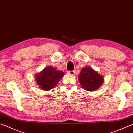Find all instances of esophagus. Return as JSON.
Masks as SVG:
<instances>
[{
    "instance_id": "1",
    "label": "esophagus",
    "mask_w": 133,
    "mask_h": 133,
    "mask_svg": "<svg viewBox=\"0 0 133 133\" xmlns=\"http://www.w3.org/2000/svg\"><path fill=\"white\" fill-rule=\"evenodd\" d=\"M67 73H68L69 75H74V74H75V71H67Z\"/></svg>"
}]
</instances>
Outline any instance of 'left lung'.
Instances as JSON below:
<instances>
[{
  "label": "left lung",
  "instance_id": "1",
  "mask_svg": "<svg viewBox=\"0 0 133 133\" xmlns=\"http://www.w3.org/2000/svg\"><path fill=\"white\" fill-rule=\"evenodd\" d=\"M78 80L82 87L88 91L97 90L104 81L103 76L88 66L82 68Z\"/></svg>",
  "mask_w": 133,
  "mask_h": 133
}]
</instances>
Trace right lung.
<instances>
[{
    "label": "right lung",
    "mask_w": 133,
    "mask_h": 133,
    "mask_svg": "<svg viewBox=\"0 0 133 133\" xmlns=\"http://www.w3.org/2000/svg\"><path fill=\"white\" fill-rule=\"evenodd\" d=\"M64 75V72L57 71L52 66H48L35 76L36 83L43 90L49 91L58 84Z\"/></svg>",
    "instance_id": "right-lung-1"
}]
</instances>
